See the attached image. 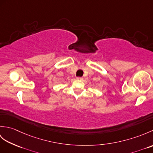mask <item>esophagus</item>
Returning a JSON list of instances; mask_svg holds the SVG:
<instances>
[{"label":"esophagus","instance_id":"34e87169","mask_svg":"<svg viewBox=\"0 0 153 153\" xmlns=\"http://www.w3.org/2000/svg\"><path fill=\"white\" fill-rule=\"evenodd\" d=\"M77 80H83V77H77L76 78Z\"/></svg>","mask_w":153,"mask_h":153}]
</instances>
